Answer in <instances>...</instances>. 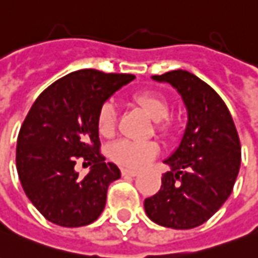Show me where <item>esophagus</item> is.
<instances>
[{
	"label": "esophagus",
	"mask_w": 258,
	"mask_h": 258,
	"mask_svg": "<svg viewBox=\"0 0 258 258\" xmlns=\"http://www.w3.org/2000/svg\"><path fill=\"white\" fill-rule=\"evenodd\" d=\"M139 174L138 170H131V168H122V175L125 177H136Z\"/></svg>",
	"instance_id": "34e87169"
}]
</instances>
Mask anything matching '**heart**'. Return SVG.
Listing matches in <instances>:
<instances>
[{"instance_id": "heart-1", "label": "heart", "mask_w": 258, "mask_h": 258, "mask_svg": "<svg viewBox=\"0 0 258 258\" xmlns=\"http://www.w3.org/2000/svg\"><path fill=\"white\" fill-rule=\"evenodd\" d=\"M132 101L139 105L147 115L156 120L157 131L168 135L173 131V119L168 116V99L156 91H140L133 94ZM97 127L102 138H112L116 129V108L112 102H105L97 115ZM159 153V146L154 142H132L119 140L109 147V157L116 164L127 168H139L147 164Z\"/></svg>"}]
</instances>
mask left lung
<instances>
[{"label":"left lung","mask_w":258,"mask_h":258,"mask_svg":"<svg viewBox=\"0 0 258 258\" xmlns=\"http://www.w3.org/2000/svg\"><path fill=\"white\" fill-rule=\"evenodd\" d=\"M178 91L186 108L185 131L164 160L170 171L156 195L145 200L146 215L171 229L205 223L232 194L240 168V140L225 102L201 78L185 70L153 76Z\"/></svg>","instance_id":"8db88e82"}]
</instances>
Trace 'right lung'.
<instances>
[{"label": "right lung", "instance_id": "right-lung-1", "mask_svg": "<svg viewBox=\"0 0 258 258\" xmlns=\"http://www.w3.org/2000/svg\"><path fill=\"white\" fill-rule=\"evenodd\" d=\"M132 80V74L94 69L73 72L49 85L26 115L18 135V175L26 197L51 223L85 226L102 214L108 186L120 178V170L99 153L97 115ZM77 159L92 166L85 177L75 171Z\"/></svg>", "mask_w": 258, "mask_h": 258}]
</instances>
